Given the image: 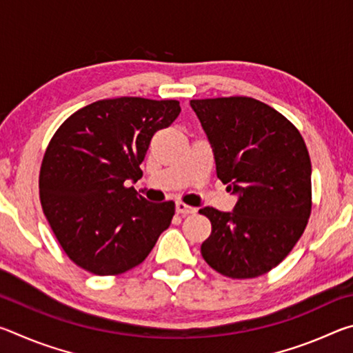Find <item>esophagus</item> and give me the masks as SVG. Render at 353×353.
Instances as JSON below:
<instances>
[{
  "label": "esophagus",
  "mask_w": 353,
  "mask_h": 353,
  "mask_svg": "<svg viewBox=\"0 0 353 353\" xmlns=\"http://www.w3.org/2000/svg\"><path fill=\"white\" fill-rule=\"evenodd\" d=\"M176 212L181 213V214H190V213H194L196 208L191 207V205L183 204V202L179 201V202H176Z\"/></svg>",
  "instance_id": "esophagus-1"
}]
</instances>
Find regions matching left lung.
<instances>
[{
	"label": "left lung",
	"mask_w": 353,
	"mask_h": 353,
	"mask_svg": "<svg viewBox=\"0 0 353 353\" xmlns=\"http://www.w3.org/2000/svg\"><path fill=\"white\" fill-rule=\"evenodd\" d=\"M213 148L216 176L238 194L234 212L201 208L212 223L207 265L254 279L282 263L312 214V162L301 132L282 113L248 97L191 99Z\"/></svg>",
	"instance_id": "8db88e82"
}]
</instances>
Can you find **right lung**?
Wrapping results in <instances>:
<instances>
[{"instance_id":"add662e5","label":"right lung","mask_w":353,"mask_h":353,"mask_svg":"<svg viewBox=\"0 0 353 353\" xmlns=\"http://www.w3.org/2000/svg\"><path fill=\"white\" fill-rule=\"evenodd\" d=\"M181 113L176 99H101L68 117L40 166L43 213L68 259L94 276L139 266L174 216V202H148L128 181L152 135Z\"/></svg>"}]
</instances>
